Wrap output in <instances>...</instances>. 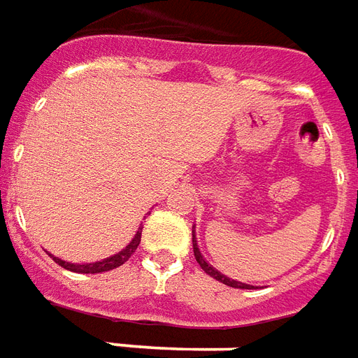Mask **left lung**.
Segmentation results:
<instances>
[{"label": "left lung", "instance_id": "obj_1", "mask_svg": "<svg viewBox=\"0 0 358 358\" xmlns=\"http://www.w3.org/2000/svg\"><path fill=\"white\" fill-rule=\"evenodd\" d=\"M192 250H194V258H196V262L200 264V268L204 270V272L210 275V278H214V280L222 281V283H225V285H229V287H237V289H255V285H247V283H241V281H235L231 280V278H227V275H224L222 272H217L214 266L208 262L206 258L202 256V252H200L199 248V243H196V235H194V229H192Z\"/></svg>", "mask_w": 358, "mask_h": 358}]
</instances>
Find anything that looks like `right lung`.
<instances>
[{
    "instance_id": "right-lung-1",
    "label": "right lung",
    "mask_w": 358,
    "mask_h": 358,
    "mask_svg": "<svg viewBox=\"0 0 358 358\" xmlns=\"http://www.w3.org/2000/svg\"><path fill=\"white\" fill-rule=\"evenodd\" d=\"M141 233H143V227H138V231L134 233L133 241L127 245L123 250H119L117 255L110 256V258H103L100 262H92V264H73V262H65L62 258H57V256L50 255L57 262V264L65 268V270H69V272H77V273H102V272H110V270H115L121 264H125L127 260L131 258L136 247H138V243H141Z\"/></svg>"
}]
</instances>
